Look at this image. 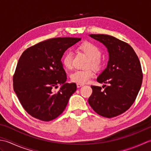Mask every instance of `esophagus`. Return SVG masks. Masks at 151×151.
<instances>
[{
    "mask_svg": "<svg viewBox=\"0 0 151 151\" xmlns=\"http://www.w3.org/2000/svg\"><path fill=\"white\" fill-rule=\"evenodd\" d=\"M84 86V84H79V83H77V84H76V87H77L78 88L82 87V86Z\"/></svg>",
    "mask_w": 151,
    "mask_h": 151,
    "instance_id": "obj_1",
    "label": "esophagus"
}]
</instances>
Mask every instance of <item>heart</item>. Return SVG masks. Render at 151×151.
I'll list each match as a JSON object with an SVG mask.
<instances>
[{
	"mask_svg": "<svg viewBox=\"0 0 151 151\" xmlns=\"http://www.w3.org/2000/svg\"><path fill=\"white\" fill-rule=\"evenodd\" d=\"M79 49L83 52L86 54L89 58L88 66H91L94 69H98L101 67V51L99 48L90 42H85L79 47ZM73 56L72 51L68 50L64 54L62 58V63L67 69H70L73 66ZM93 72L91 69L86 70H76L70 75L71 81L79 84H86L89 81L93 76Z\"/></svg>",
	"mask_w": 151,
	"mask_h": 151,
	"instance_id": "1",
	"label": "heart"
}]
</instances>
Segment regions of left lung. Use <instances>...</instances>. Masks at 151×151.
<instances>
[{"mask_svg":"<svg viewBox=\"0 0 151 151\" xmlns=\"http://www.w3.org/2000/svg\"><path fill=\"white\" fill-rule=\"evenodd\" d=\"M102 43L109 54L107 67L97 81L108 84L104 90L91 86L88 102L96 113L108 118L124 113L135 101L142 84L143 74L138 57L130 45L113 36L90 34ZM102 86V87H103Z\"/></svg>","mask_w":151,"mask_h":151,"instance_id":"8db88e82","label":"left lung"}]
</instances>
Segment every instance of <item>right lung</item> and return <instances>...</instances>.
<instances>
[{"label": "right lung", "mask_w": 151, "mask_h": 151, "mask_svg": "<svg viewBox=\"0 0 151 151\" xmlns=\"http://www.w3.org/2000/svg\"><path fill=\"white\" fill-rule=\"evenodd\" d=\"M81 40L52 38L28 48L21 54L13 78L14 89L22 107L32 117L49 121L65 110L76 85L65 83L62 58L68 48ZM58 85L60 89L54 92Z\"/></svg>", "instance_id": "obj_1"}]
</instances>
